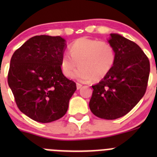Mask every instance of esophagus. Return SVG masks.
I'll list each match as a JSON object with an SVG mask.
<instances>
[{
  "label": "esophagus",
  "mask_w": 157,
  "mask_h": 157,
  "mask_svg": "<svg viewBox=\"0 0 157 157\" xmlns=\"http://www.w3.org/2000/svg\"><path fill=\"white\" fill-rule=\"evenodd\" d=\"M82 86H83V85H82L81 83H77V90H80V89L82 87Z\"/></svg>",
  "instance_id": "esophagus-1"
}]
</instances>
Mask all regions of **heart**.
<instances>
[{"instance_id":"heart-1","label":"heart","mask_w":157,"mask_h":157,"mask_svg":"<svg viewBox=\"0 0 157 157\" xmlns=\"http://www.w3.org/2000/svg\"><path fill=\"white\" fill-rule=\"evenodd\" d=\"M69 52L62 54L61 72L65 77H73L80 81H99L103 79L115 61L114 47L106 41L80 38L69 45Z\"/></svg>"}]
</instances>
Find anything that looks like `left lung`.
<instances>
[{"label": "left lung", "mask_w": 157, "mask_h": 157, "mask_svg": "<svg viewBox=\"0 0 157 157\" xmlns=\"http://www.w3.org/2000/svg\"><path fill=\"white\" fill-rule=\"evenodd\" d=\"M109 42L115 48V64L99 83L92 86L89 105L96 116L113 120L128 114L144 96L150 61L135 42L120 35L110 34Z\"/></svg>", "instance_id": "8db88e82"}]
</instances>
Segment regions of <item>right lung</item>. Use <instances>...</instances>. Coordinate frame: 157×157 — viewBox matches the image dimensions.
<instances>
[{
  "label": "right lung",
  "mask_w": 157,
  "mask_h": 157,
  "mask_svg": "<svg viewBox=\"0 0 157 157\" xmlns=\"http://www.w3.org/2000/svg\"><path fill=\"white\" fill-rule=\"evenodd\" d=\"M65 48L61 36H36L11 58L8 85L19 109L34 121L48 123L62 118L77 90L61 72Z\"/></svg>",
  "instance_id": "add662e5"
}]
</instances>
